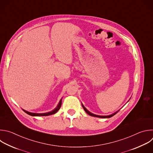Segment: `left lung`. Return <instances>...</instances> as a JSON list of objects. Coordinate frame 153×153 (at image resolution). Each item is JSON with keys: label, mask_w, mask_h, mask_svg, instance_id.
<instances>
[{"label": "left lung", "mask_w": 153, "mask_h": 153, "mask_svg": "<svg viewBox=\"0 0 153 153\" xmlns=\"http://www.w3.org/2000/svg\"><path fill=\"white\" fill-rule=\"evenodd\" d=\"M82 107H83V109L85 110V111L88 114V115H89L90 116H92V117H97V118H111V117H113L114 115H115L116 114H117L118 113V112L120 111V110H118V111H117V112H114V114H111V115H105V116H103V115H95V114H92V113H91V112H90L88 110H87L86 109V108H85V107L83 105V104L82 103Z\"/></svg>", "instance_id": "8db88e82"}]
</instances>
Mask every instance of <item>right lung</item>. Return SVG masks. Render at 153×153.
<instances>
[{"mask_svg": "<svg viewBox=\"0 0 153 153\" xmlns=\"http://www.w3.org/2000/svg\"><path fill=\"white\" fill-rule=\"evenodd\" d=\"M62 99L61 98L59 101V102L58 103V105H57V106L52 111H50L48 112H45V113H41V114H38V113H32V112H30L28 111H26L24 109H23V111L26 112L27 114L30 115V116H33V117H40V116H48V115H53L56 114L60 109V108L61 107V105H62Z\"/></svg>", "mask_w": 153, "mask_h": 153, "instance_id": "1", "label": "right lung"}]
</instances>
